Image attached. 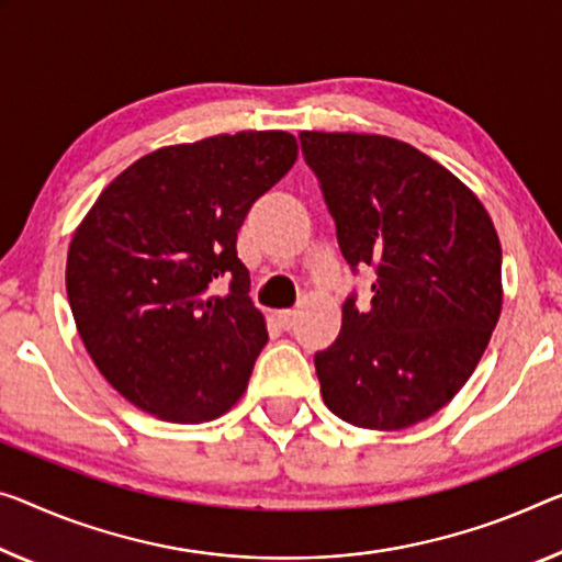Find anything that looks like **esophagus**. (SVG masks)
Listing matches in <instances>:
<instances>
[{
	"mask_svg": "<svg viewBox=\"0 0 562 562\" xmlns=\"http://www.w3.org/2000/svg\"><path fill=\"white\" fill-rule=\"evenodd\" d=\"M276 324H279L283 331L293 329V324H296V311H291V308H286V311H276Z\"/></svg>",
	"mask_w": 562,
	"mask_h": 562,
	"instance_id": "34e87169",
	"label": "esophagus"
}]
</instances>
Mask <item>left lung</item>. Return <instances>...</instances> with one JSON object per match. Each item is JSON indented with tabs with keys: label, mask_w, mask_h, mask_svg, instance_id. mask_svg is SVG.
Returning <instances> with one entry per match:
<instances>
[{
	"label": "left lung",
	"mask_w": 562,
	"mask_h": 562,
	"mask_svg": "<svg viewBox=\"0 0 562 562\" xmlns=\"http://www.w3.org/2000/svg\"><path fill=\"white\" fill-rule=\"evenodd\" d=\"M351 273L374 269L371 304L344 301L341 334L314 364L336 417L402 429L442 409L477 367L503 308V248L462 180L382 135L301 133Z\"/></svg>",
	"instance_id": "8db88e82"
}]
</instances>
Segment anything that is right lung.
<instances>
[{
  "label": "right lung",
  "instance_id": "add662e5",
  "mask_svg": "<svg viewBox=\"0 0 562 562\" xmlns=\"http://www.w3.org/2000/svg\"><path fill=\"white\" fill-rule=\"evenodd\" d=\"M293 160L296 137L281 131L172 145L120 172L85 215L67 299L94 367L137 409L195 425L246 392L269 331L236 238Z\"/></svg>",
  "mask_w": 562,
  "mask_h": 562
}]
</instances>
